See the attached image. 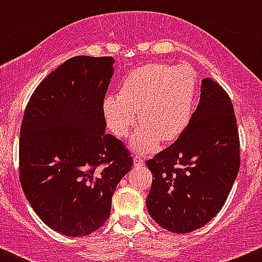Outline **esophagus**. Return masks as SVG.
I'll return each instance as SVG.
<instances>
[{
	"label": "esophagus",
	"mask_w": 262,
	"mask_h": 262,
	"mask_svg": "<svg viewBox=\"0 0 262 262\" xmlns=\"http://www.w3.org/2000/svg\"><path fill=\"white\" fill-rule=\"evenodd\" d=\"M133 165L136 166V167H141V166L144 165V160L142 157H139V156H136L133 160Z\"/></svg>",
	"instance_id": "esophagus-1"
}]
</instances>
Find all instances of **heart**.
<instances>
[{"label":"heart","instance_id":"heart-1","mask_svg":"<svg viewBox=\"0 0 262 262\" xmlns=\"http://www.w3.org/2000/svg\"><path fill=\"white\" fill-rule=\"evenodd\" d=\"M195 75L186 66L148 63L132 70L121 81L119 95L102 100L107 128L119 138L129 136L137 124L143 125L130 142L141 155L152 153L161 141L172 142L189 124L195 97Z\"/></svg>","mask_w":262,"mask_h":262}]
</instances>
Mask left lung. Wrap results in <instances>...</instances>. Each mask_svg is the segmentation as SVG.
<instances>
[{
    "mask_svg": "<svg viewBox=\"0 0 262 262\" xmlns=\"http://www.w3.org/2000/svg\"><path fill=\"white\" fill-rule=\"evenodd\" d=\"M239 138L233 105L212 78L182 134L146 162L152 172L147 209L173 233L196 231L212 221L228 198L239 170Z\"/></svg>",
    "mask_w": 262,
    "mask_h": 262,
    "instance_id": "8db88e82",
    "label": "left lung"
}]
</instances>
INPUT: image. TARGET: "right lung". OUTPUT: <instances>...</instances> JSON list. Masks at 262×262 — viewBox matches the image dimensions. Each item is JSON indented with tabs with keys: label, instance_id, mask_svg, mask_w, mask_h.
Listing matches in <instances>:
<instances>
[{
	"label": "right lung",
	"instance_id": "1",
	"mask_svg": "<svg viewBox=\"0 0 262 262\" xmlns=\"http://www.w3.org/2000/svg\"><path fill=\"white\" fill-rule=\"evenodd\" d=\"M114 58L80 55L49 73L31 95L20 129V182L53 231L87 236L110 216L112 198L133 160L105 133L102 100Z\"/></svg>",
	"mask_w": 262,
	"mask_h": 262
}]
</instances>
